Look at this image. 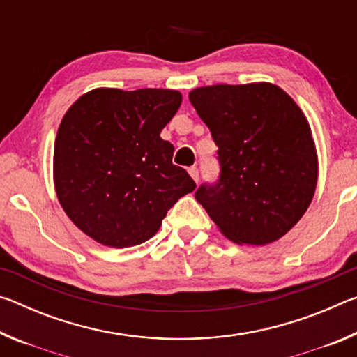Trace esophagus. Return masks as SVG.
Returning <instances> with one entry per match:
<instances>
[{
	"instance_id": "1",
	"label": "esophagus",
	"mask_w": 357,
	"mask_h": 357,
	"mask_svg": "<svg viewBox=\"0 0 357 357\" xmlns=\"http://www.w3.org/2000/svg\"><path fill=\"white\" fill-rule=\"evenodd\" d=\"M189 174L195 179V183H198V168L197 167H190L189 168Z\"/></svg>"
}]
</instances>
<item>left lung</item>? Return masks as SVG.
I'll list each match as a JSON object with an SVG mask.
<instances>
[{"instance_id":"left-lung-1","label":"left lung","mask_w":357,"mask_h":357,"mask_svg":"<svg viewBox=\"0 0 357 357\" xmlns=\"http://www.w3.org/2000/svg\"><path fill=\"white\" fill-rule=\"evenodd\" d=\"M189 100L211 130L220 165L219 179L197 189V202L233 243L280 239L317 187V149L304 113L271 83L197 88Z\"/></svg>"}]
</instances>
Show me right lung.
<instances>
[{
    "label": "right lung",
    "instance_id": "right-lung-1",
    "mask_svg": "<svg viewBox=\"0 0 357 357\" xmlns=\"http://www.w3.org/2000/svg\"><path fill=\"white\" fill-rule=\"evenodd\" d=\"M181 100L172 89L100 88L64 114L53 154L55 189L89 238L118 249L142 244L197 187L172 162L173 144L160 138Z\"/></svg>",
    "mask_w": 357,
    "mask_h": 357
}]
</instances>
